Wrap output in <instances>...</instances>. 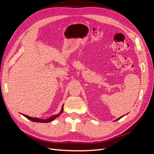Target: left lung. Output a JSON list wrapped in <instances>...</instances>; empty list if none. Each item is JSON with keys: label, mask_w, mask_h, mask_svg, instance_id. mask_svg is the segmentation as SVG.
<instances>
[{"label": "left lung", "mask_w": 154, "mask_h": 154, "mask_svg": "<svg viewBox=\"0 0 154 154\" xmlns=\"http://www.w3.org/2000/svg\"><path fill=\"white\" fill-rule=\"evenodd\" d=\"M123 116H122V117H120V118H118V119H116V120H115V121H117V120H118V119H121V118H122V117H123Z\"/></svg>", "instance_id": "left-lung-1"}]
</instances>
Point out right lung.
I'll return each mask as SVG.
<instances>
[{"label":"right lung","instance_id":"1","mask_svg":"<svg viewBox=\"0 0 154 154\" xmlns=\"http://www.w3.org/2000/svg\"><path fill=\"white\" fill-rule=\"evenodd\" d=\"M63 105H62L61 111L60 112L59 114H58L57 115H54V116H51V117H50V118H49L48 119H39V118H32V117H30V116H26V115L23 114H22L24 116V117H26V118L29 119L30 121H32V122H38V123H49V122H52V121H53L54 119H56L57 117H58V116H60V114H61L63 112Z\"/></svg>","mask_w":154,"mask_h":154}]
</instances>
